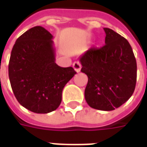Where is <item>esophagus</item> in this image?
<instances>
[{"label": "esophagus", "mask_w": 147, "mask_h": 147, "mask_svg": "<svg viewBox=\"0 0 147 147\" xmlns=\"http://www.w3.org/2000/svg\"><path fill=\"white\" fill-rule=\"evenodd\" d=\"M74 70L76 71V72H80V70H81V64L79 63V62H74L73 64H72Z\"/></svg>", "instance_id": "34e87169"}]
</instances>
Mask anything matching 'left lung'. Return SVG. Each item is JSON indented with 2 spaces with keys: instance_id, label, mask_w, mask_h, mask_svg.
Returning <instances> with one entry per match:
<instances>
[{
  "instance_id": "left-lung-1",
  "label": "left lung",
  "mask_w": 147,
  "mask_h": 147,
  "mask_svg": "<svg viewBox=\"0 0 147 147\" xmlns=\"http://www.w3.org/2000/svg\"><path fill=\"white\" fill-rule=\"evenodd\" d=\"M105 45L91 48L80 57L81 71L88 76L84 91L88 105L111 111L126 102L134 93L137 63L129 42L111 29L104 28Z\"/></svg>"
}]
</instances>
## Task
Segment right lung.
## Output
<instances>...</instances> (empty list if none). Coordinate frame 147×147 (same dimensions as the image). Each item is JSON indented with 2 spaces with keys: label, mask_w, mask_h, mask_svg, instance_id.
<instances>
[{
  "label": "right lung",
  "mask_w": 147,
  "mask_h": 147,
  "mask_svg": "<svg viewBox=\"0 0 147 147\" xmlns=\"http://www.w3.org/2000/svg\"><path fill=\"white\" fill-rule=\"evenodd\" d=\"M52 34L34 26L16 40L9 63V77L18 101L36 113L55 110L66 84L76 72L55 63Z\"/></svg>",
  "instance_id": "obj_1"
}]
</instances>
